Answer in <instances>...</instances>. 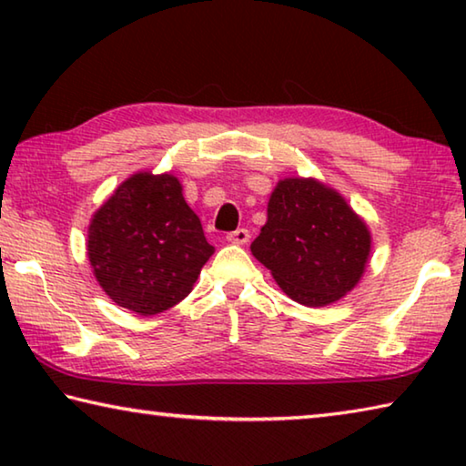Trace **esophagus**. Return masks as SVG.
I'll list each match as a JSON object with an SVG mask.
<instances>
[{
	"instance_id": "esophagus-1",
	"label": "esophagus",
	"mask_w": 466,
	"mask_h": 466,
	"mask_svg": "<svg viewBox=\"0 0 466 466\" xmlns=\"http://www.w3.org/2000/svg\"><path fill=\"white\" fill-rule=\"evenodd\" d=\"M226 240L232 242V244H247L250 240V232L247 230V228H238V230L228 234Z\"/></svg>"
}]
</instances>
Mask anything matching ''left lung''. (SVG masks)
I'll use <instances>...</instances> for the list:
<instances>
[{"mask_svg":"<svg viewBox=\"0 0 466 466\" xmlns=\"http://www.w3.org/2000/svg\"><path fill=\"white\" fill-rule=\"evenodd\" d=\"M250 250L294 302L320 309L358 286L372 234L335 188L289 177L275 185L267 222Z\"/></svg>","mask_w":466,"mask_h":466,"instance_id":"8db88e82","label":"left lung"}]
</instances>
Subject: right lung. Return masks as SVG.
I'll return each instance as SVG.
<instances>
[{
	"instance_id": "add662e5",
	"label": "right lung",
	"mask_w": 466,
	"mask_h": 466,
	"mask_svg": "<svg viewBox=\"0 0 466 466\" xmlns=\"http://www.w3.org/2000/svg\"><path fill=\"white\" fill-rule=\"evenodd\" d=\"M86 250L105 294L152 317L191 294L216 248L175 175L136 172L94 211Z\"/></svg>"
}]
</instances>
